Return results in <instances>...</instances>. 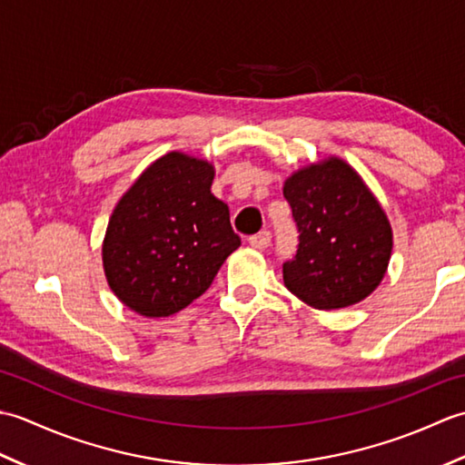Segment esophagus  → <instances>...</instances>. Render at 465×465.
<instances>
[{
	"label": "esophagus",
	"instance_id": "1",
	"mask_svg": "<svg viewBox=\"0 0 465 465\" xmlns=\"http://www.w3.org/2000/svg\"><path fill=\"white\" fill-rule=\"evenodd\" d=\"M270 242H272V233L268 230L255 233V235H252V238H250V245H252V248H255V250H265L270 245Z\"/></svg>",
	"mask_w": 465,
	"mask_h": 465
}]
</instances>
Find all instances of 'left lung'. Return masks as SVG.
<instances>
[{
  "label": "left lung",
  "instance_id": "8db88e82",
  "mask_svg": "<svg viewBox=\"0 0 465 465\" xmlns=\"http://www.w3.org/2000/svg\"><path fill=\"white\" fill-rule=\"evenodd\" d=\"M300 248L283 263V283L315 310L350 308L388 272L393 232L378 197L338 155L303 165L283 183Z\"/></svg>",
  "mask_w": 465,
  "mask_h": 465
}]
</instances>
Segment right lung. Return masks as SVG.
Listing matches in <instances>:
<instances>
[{
	"label": "right lung",
	"instance_id": "add662e5",
	"mask_svg": "<svg viewBox=\"0 0 465 465\" xmlns=\"http://www.w3.org/2000/svg\"><path fill=\"white\" fill-rule=\"evenodd\" d=\"M213 163L183 152L157 157L130 185L107 222L102 262L125 308L167 318L210 288L240 248L230 207L212 193Z\"/></svg>",
	"mask_w": 465,
	"mask_h": 465
}]
</instances>
